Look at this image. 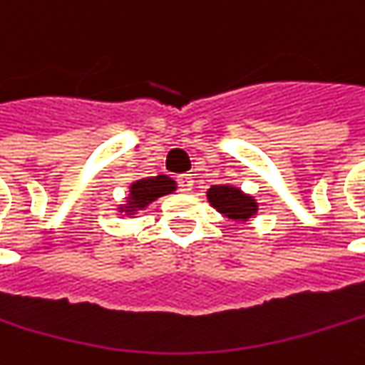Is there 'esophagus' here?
<instances>
[{
    "label": "esophagus",
    "mask_w": 365,
    "mask_h": 365,
    "mask_svg": "<svg viewBox=\"0 0 365 365\" xmlns=\"http://www.w3.org/2000/svg\"><path fill=\"white\" fill-rule=\"evenodd\" d=\"M192 176L191 174H180L178 176V187H180V191H191L192 189Z\"/></svg>",
    "instance_id": "1"
}]
</instances>
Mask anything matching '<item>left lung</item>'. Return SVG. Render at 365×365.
Wrapping results in <instances>:
<instances>
[{
    "mask_svg": "<svg viewBox=\"0 0 365 365\" xmlns=\"http://www.w3.org/2000/svg\"><path fill=\"white\" fill-rule=\"evenodd\" d=\"M207 199H210L211 207H215L222 215H226L234 222H248L259 210V203L255 201V197L246 195L232 185H213L207 191Z\"/></svg>",
    "mask_w": 365,
    "mask_h": 365,
    "instance_id": "8db88e82",
    "label": "left lung"
}]
</instances>
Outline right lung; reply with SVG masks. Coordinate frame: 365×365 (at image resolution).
<instances>
[{
	"mask_svg": "<svg viewBox=\"0 0 365 365\" xmlns=\"http://www.w3.org/2000/svg\"><path fill=\"white\" fill-rule=\"evenodd\" d=\"M176 191V182L166 174H158V176H150V178H141L131 182L129 187V197L127 203L120 205L119 211L125 215H133L139 210H145L152 201L168 195V192Z\"/></svg>",
	"mask_w": 365,
	"mask_h": 365,
	"instance_id": "right-lung-1",
	"label": "right lung"
}]
</instances>
